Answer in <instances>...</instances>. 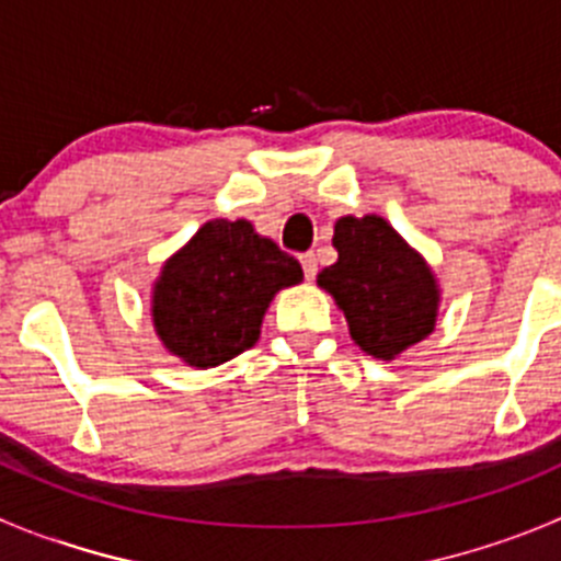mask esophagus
Returning a JSON list of instances; mask_svg holds the SVG:
<instances>
[{
	"label": "esophagus",
	"instance_id": "34e87169",
	"mask_svg": "<svg viewBox=\"0 0 561 561\" xmlns=\"http://www.w3.org/2000/svg\"><path fill=\"white\" fill-rule=\"evenodd\" d=\"M301 268H304V276H307V279H314V274H318V257H314L312 252L301 254Z\"/></svg>",
	"mask_w": 561,
	"mask_h": 561
}]
</instances>
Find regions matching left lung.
I'll return each instance as SVG.
<instances>
[{
    "instance_id": "left-lung-1",
    "label": "left lung",
    "mask_w": 561,
    "mask_h": 561,
    "mask_svg": "<svg viewBox=\"0 0 561 561\" xmlns=\"http://www.w3.org/2000/svg\"><path fill=\"white\" fill-rule=\"evenodd\" d=\"M336 263L318 274L351 340L367 356L391 362L433 334L442 287L427 263L383 216H342L334 225Z\"/></svg>"
}]
</instances>
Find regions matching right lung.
I'll return each instance as SVG.
<instances>
[{"label": "right lung", "mask_w": 561, "mask_h": 561, "mask_svg": "<svg viewBox=\"0 0 561 561\" xmlns=\"http://www.w3.org/2000/svg\"><path fill=\"white\" fill-rule=\"evenodd\" d=\"M301 279L298 260L252 221L210 219L161 265L150 320L167 353L208 369L249 351L276 293Z\"/></svg>", "instance_id": "right-lung-1"}]
</instances>
